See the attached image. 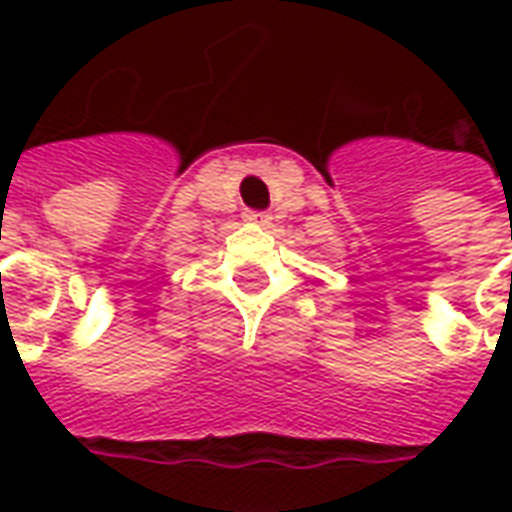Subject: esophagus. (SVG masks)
Returning a JSON list of instances; mask_svg holds the SVG:
<instances>
[{"label":"esophagus","mask_w":512,"mask_h":512,"mask_svg":"<svg viewBox=\"0 0 512 512\" xmlns=\"http://www.w3.org/2000/svg\"><path fill=\"white\" fill-rule=\"evenodd\" d=\"M244 219L249 224H260V227H263V224L271 222V213H266V211H244Z\"/></svg>","instance_id":"obj_1"}]
</instances>
